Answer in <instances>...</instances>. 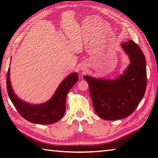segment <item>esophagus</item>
<instances>
[{
	"mask_svg": "<svg viewBox=\"0 0 158 158\" xmlns=\"http://www.w3.org/2000/svg\"><path fill=\"white\" fill-rule=\"evenodd\" d=\"M81 70H85V69H83V68H81Z\"/></svg>",
	"mask_w": 158,
	"mask_h": 158,
	"instance_id": "34e87169",
	"label": "esophagus"
}]
</instances>
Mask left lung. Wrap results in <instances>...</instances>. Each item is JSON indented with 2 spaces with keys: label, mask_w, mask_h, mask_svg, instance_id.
I'll use <instances>...</instances> for the list:
<instances>
[{
  "label": "left lung",
  "mask_w": 158,
  "mask_h": 158,
  "mask_svg": "<svg viewBox=\"0 0 158 158\" xmlns=\"http://www.w3.org/2000/svg\"><path fill=\"white\" fill-rule=\"evenodd\" d=\"M121 46L130 60L122 75L115 79L83 77L88 83L96 114L105 120H118L130 115L146 90V60L141 49L131 40Z\"/></svg>",
  "instance_id": "obj_1"
}]
</instances>
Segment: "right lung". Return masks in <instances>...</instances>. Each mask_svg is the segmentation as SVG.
Masks as SVG:
<instances>
[{
  "label": "right lung",
  "instance_id": "add662e5",
  "mask_svg": "<svg viewBox=\"0 0 158 158\" xmlns=\"http://www.w3.org/2000/svg\"><path fill=\"white\" fill-rule=\"evenodd\" d=\"M10 69L6 75V89L13 105L22 117L30 122L38 124H52L63 117L66 109V95L78 81V74H70L60 83L54 94L48 101L39 105H32L20 99L13 92L10 81Z\"/></svg>",
  "mask_w": 158,
  "mask_h": 158
}]
</instances>
